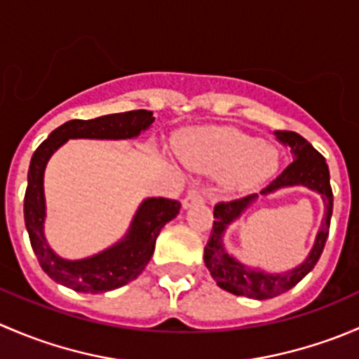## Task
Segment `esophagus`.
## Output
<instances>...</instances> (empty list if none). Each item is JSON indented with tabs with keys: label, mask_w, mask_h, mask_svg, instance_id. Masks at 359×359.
<instances>
[{
	"label": "esophagus",
	"mask_w": 359,
	"mask_h": 359,
	"mask_svg": "<svg viewBox=\"0 0 359 359\" xmlns=\"http://www.w3.org/2000/svg\"><path fill=\"white\" fill-rule=\"evenodd\" d=\"M203 201V194L200 191H189L187 193V196L182 200V208H191L193 205H196V203H201Z\"/></svg>",
	"instance_id": "obj_1"
}]
</instances>
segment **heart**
<instances>
[{"mask_svg": "<svg viewBox=\"0 0 359 359\" xmlns=\"http://www.w3.org/2000/svg\"><path fill=\"white\" fill-rule=\"evenodd\" d=\"M175 153L194 172L219 173V184L226 193H243L260 186L280 165V153L273 144L234 128L180 133Z\"/></svg>", "mask_w": 359, "mask_h": 359, "instance_id": "heart-1", "label": "heart"}]
</instances>
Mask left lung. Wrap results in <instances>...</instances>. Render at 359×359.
<instances>
[{
    "label": "left lung",
    "mask_w": 359,
    "mask_h": 359,
    "mask_svg": "<svg viewBox=\"0 0 359 359\" xmlns=\"http://www.w3.org/2000/svg\"><path fill=\"white\" fill-rule=\"evenodd\" d=\"M274 135L283 146L290 147L293 161L281 172L280 177H276V180H273L266 189L260 191V194L267 196V194H273L276 191L285 189V187H307L309 191H314L321 196L325 205V215L316 238H314L313 248L307 253L306 260L293 269L283 271V273H269V271H264L260 267H253L241 262L224 245L227 227L236 222L247 212V208L255 203L259 194H250L241 200L219 203L213 208V219L215 220H213L210 240L205 247V266L208 267L212 278L222 290L255 300L273 299V297L288 292L307 273L313 271V267L316 266L321 253H323L325 243H327L332 210H334L330 172H328L325 158L299 133L276 130Z\"/></svg>",
    "instance_id": "obj_1"
}]
</instances>
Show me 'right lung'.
<instances>
[{"label":"right lung","mask_w":359,"mask_h":359,"mask_svg":"<svg viewBox=\"0 0 359 359\" xmlns=\"http://www.w3.org/2000/svg\"><path fill=\"white\" fill-rule=\"evenodd\" d=\"M153 123V112L146 109L106 114L95 119H71L53 130L48 139L34 151L27 172L24 220L39 266L53 281L74 292L102 293L133 281L147 266L154 253L159 231L166 222L179 215V201L146 198L139 205L125 236L118 243L92 257L69 260L53 252L46 241V201L43 182L50 158L69 139H135Z\"/></svg>","instance_id":"obj_1"}]
</instances>
